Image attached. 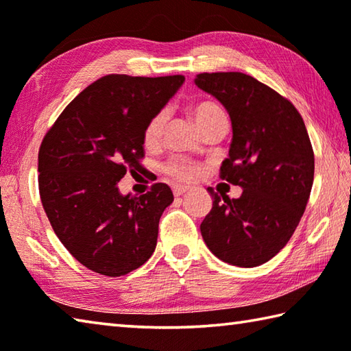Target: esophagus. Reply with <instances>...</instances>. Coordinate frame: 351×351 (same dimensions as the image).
<instances>
[{"instance_id":"1","label":"esophagus","mask_w":351,"mask_h":351,"mask_svg":"<svg viewBox=\"0 0 351 351\" xmlns=\"http://www.w3.org/2000/svg\"><path fill=\"white\" fill-rule=\"evenodd\" d=\"M172 193H174L176 197H180V195L189 193V188H186V186H180V185H176V186H172Z\"/></svg>"}]
</instances>
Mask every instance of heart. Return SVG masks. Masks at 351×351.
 <instances>
[{
  "label": "heart",
  "instance_id": "obj_1",
  "mask_svg": "<svg viewBox=\"0 0 351 351\" xmlns=\"http://www.w3.org/2000/svg\"><path fill=\"white\" fill-rule=\"evenodd\" d=\"M191 115L200 134L213 126L228 125V117H226L223 108L214 101L206 100L195 103L194 106H191ZM166 120H168V112L160 110L147 121L143 131V141L146 146H154L158 143L160 138H162ZM163 172L177 182H193L202 174V169L199 166L189 163L185 158L174 157L163 165Z\"/></svg>",
  "mask_w": 351,
  "mask_h": 351
}]
</instances>
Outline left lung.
Here are the masks:
<instances>
[{
    "instance_id": "8db88e82",
    "label": "left lung",
    "mask_w": 351,
    "mask_h": 351,
    "mask_svg": "<svg viewBox=\"0 0 351 351\" xmlns=\"http://www.w3.org/2000/svg\"><path fill=\"white\" fill-rule=\"evenodd\" d=\"M195 84L228 110L232 141L220 179L243 188L239 199L208 188L214 200L202 237L220 261L262 265L288 243L308 204L315 152L305 123L288 98L247 73L204 72Z\"/></svg>"
}]
</instances>
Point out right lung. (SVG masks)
I'll return each mask as SVG.
<instances>
[{"mask_svg": "<svg viewBox=\"0 0 351 351\" xmlns=\"http://www.w3.org/2000/svg\"><path fill=\"white\" fill-rule=\"evenodd\" d=\"M183 75L98 78L67 104L38 151V188L55 234L75 259L117 278L149 259L158 222L174 200L154 183L141 195H121L126 172L143 169V131L176 94Z\"/></svg>", "mask_w": 351, "mask_h": 351, "instance_id": "add662e5", "label": "right lung"}]
</instances>
